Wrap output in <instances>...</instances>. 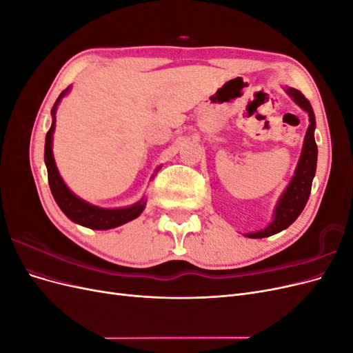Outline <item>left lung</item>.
I'll list each match as a JSON object with an SVG mask.
<instances>
[{"mask_svg": "<svg viewBox=\"0 0 353 353\" xmlns=\"http://www.w3.org/2000/svg\"><path fill=\"white\" fill-rule=\"evenodd\" d=\"M285 91L290 97H293V100L301 105L303 110L307 112L309 122H311V125H309L305 135L302 154H301V159H299L294 176L292 179V183L288 184V187L283 193L279 205L275 208L274 221L265 230L248 234L249 239L270 237L276 232L285 230L287 227H290L292 223L297 219V216L302 213L303 208L306 206L309 194H311L312 179L315 176V169H316V156H318V147L314 137L315 116H314L311 103H309V100L301 91L296 88H287Z\"/></svg>", "mask_w": 353, "mask_h": 353, "instance_id": "1", "label": "left lung"}]
</instances>
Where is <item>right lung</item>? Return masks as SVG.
I'll use <instances>...</instances> for the list:
<instances>
[{
  "instance_id": "right-lung-1",
  "label": "right lung",
  "mask_w": 353,
  "mask_h": 353,
  "mask_svg": "<svg viewBox=\"0 0 353 353\" xmlns=\"http://www.w3.org/2000/svg\"><path fill=\"white\" fill-rule=\"evenodd\" d=\"M69 91V88H66L63 91L59 99L52 108L51 113L52 117L56 114V109L57 104L61 100L63 95ZM56 128V117L52 119L51 128L47 132L46 137V165H47V172H48V184H50V190L51 194L54 197L56 203L59 205V208L63 210L65 215L73 221L79 223V225L88 227L92 230H109V228H114L123 225V223L130 222L132 219H135L137 216L141 215V212L144 210L145 201H138L137 205L131 206V208H123V209H101L97 206H92L90 203L81 200L79 197L74 196L72 191L66 187V184L63 183V179L59 174L56 162H54V156H52V148H51V143H52V132H54Z\"/></svg>"
}]
</instances>
